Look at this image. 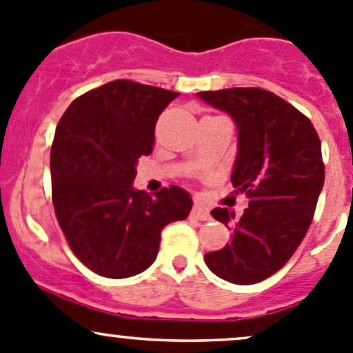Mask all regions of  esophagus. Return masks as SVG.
<instances>
[{"instance_id":"obj_1","label":"esophagus","mask_w":353,"mask_h":353,"mask_svg":"<svg viewBox=\"0 0 353 353\" xmlns=\"http://www.w3.org/2000/svg\"><path fill=\"white\" fill-rule=\"evenodd\" d=\"M191 216L196 220H208L210 219V213L208 210L205 208L203 205H199V203H196V205L193 206V212H191Z\"/></svg>"}]
</instances>
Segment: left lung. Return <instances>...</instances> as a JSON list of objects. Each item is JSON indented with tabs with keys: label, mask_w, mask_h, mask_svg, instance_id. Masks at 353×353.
<instances>
[{
	"label": "left lung",
	"mask_w": 353,
	"mask_h": 353,
	"mask_svg": "<svg viewBox=\"0 0 353 353\" xmlns=\"http://www.w3.org/2000/svg\"><path fill=\"white\" fill-rule=\"evenodd\" d=\"M237 128L234 188L249 196L241 216L227 208L213 219L232 227V239L206 252V266L220 279L251 285L279 272L307 234L325 184L321 141L311 121L263 88L198 92Z\"/></svg>",
	"instance_id": "1"
}]
</instances>
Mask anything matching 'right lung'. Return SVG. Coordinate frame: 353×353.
I'll return each mask as SVG.
<instances>
[{
	"mask_svg": "<svg viewBox=\"0 0 353 353\" xmlns=\"http://www.w3.org/2000/svg\"><path fill=\"white\" fill-rule=\"evenodd\" d=\"M177 92L114 80L74 99L51 148L56 219L77 258L97 275L128 279L159 254L160 232L188 219L193 199L179 186L152 198L134 190L137 163L154 150L155 124Z\"/></svg>",
	"mask_w": 353,
	"mask_h": 353,
	"instance_id": "add662e5",
	"label": "right lung"
}]
</instances>
